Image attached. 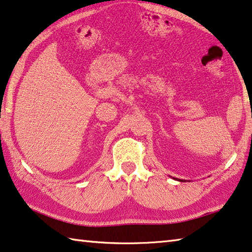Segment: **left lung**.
Returning a JSON list of instances; mask_svg holds the SVG:
<instances>
[{
	"instance_id": "left-lung-1",
	"label": "left lung",
	"mask_w": 252,
	"mask_h": 252,
	"mask_svg": "<svg viewBox=\"0 0 252 252\" xmlns=\"http://www.w3.org/2000/svg\"><path fill=\"white\" fill-rule=\"evenodd\" d=\"M182 182H183V181H182Z\"/></svg>"
}]
</instances>
